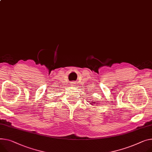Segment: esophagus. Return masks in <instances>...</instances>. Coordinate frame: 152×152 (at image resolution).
<instances>
[{
	"label": "esophagus",
	"mask_w": 152,
	"mask_h": 152,
	"mask_svg": "<svg viewBox=\"0 0 152 152\" xmlns=\"http://www.w3.org/2000/svg\"><path fill=\"white\" fill-rule=\"evenodd\" d=\"M75 84H76V83H75V81H73V82H72V83H71V85H72V86H75Z\"/></svg>",
	"instance_id": "obj_1"
}]
</instances>
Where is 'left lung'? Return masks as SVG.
<instances>
[{"instance_id":"8db88e82","label":"left lung","mask_w":152,"mask_h":152,"mask_svg":"<svg viewBox=\"0 0 152 152\" xmlns=\"http://www.w3.org/2000/svg\"><path fill=\"white\" fill-rule=\"evenodd\" d=\"M92 103H93V102H92ZM95 103H96V102H95Z\"/></svg>"}]
</instances>
